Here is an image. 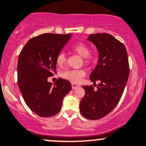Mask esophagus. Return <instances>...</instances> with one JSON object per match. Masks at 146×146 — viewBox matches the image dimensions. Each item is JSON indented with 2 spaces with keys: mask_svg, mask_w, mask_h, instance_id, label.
Instances as JSON below:
<instances>
[{
  "mask_svg": "<svg viewBox=\"0 0 146 146\" xmlns=\"http://www.w3.org/2000/svg\"><path fill=\"white\" fill-rule=\"evenodd\" d=\"M71 86H72V88H73V89H75V88H78V87L80 86V85L77 84H75V83H72Z\"/></svg>",
  "mask_w": 146,
  "mask_h": 146,
  "instance_id": "1",
  "label": "esophagus"
}]
</instances>
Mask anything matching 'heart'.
Masks as SVG:
<instances>
[{
	"label": "heart",
	"instance_id": "1",
	"mask_svg": "<svg viewBox=\"0 0 146 146\" xmlns=\"http://www.w3.org/2000/svg\"><path fill=\"white\" fill-rule=\"evenodd\" d=\"M72 50L82 58H84V62L86 64L91 62L92 58L90 56V48L86 44L79 42L72 46ZM66 57L64 53H60L57 57L56 63L59 66H62L66 63ZM86 75L84 70H67L62 74V78L69 80L72 82L77 83Z\"/></svg>",
	"mask_w": 146,
	"mask_h": 146
}]
</instances>
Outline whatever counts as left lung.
Instances as JSON below:
<instances>
[{
	"instance_id": "1",
	"label": "left lung",
	"mask_w": 146,
	"mask_h": 146,
	"mask_svg": "<svg viewBox=\"0 0 146 146\" xmlns=\"http://www.w3.org/2000/svg\"><path fill=\"white\" fill-rule=\"evenodd\" d=\"M96 46L98 62L89 78L96 83L82 86L85 95L80 101V113L85 118L95 120L105 117L119 102L129 76L128 53L124 44L108 33L90 34L87 38Z\"/></svg>"
}]
</instances>
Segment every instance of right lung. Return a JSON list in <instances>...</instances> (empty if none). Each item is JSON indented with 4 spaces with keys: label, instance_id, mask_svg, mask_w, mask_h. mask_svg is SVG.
Here are the masks:
<instances>
[{
    "label": "right lung",
    "instance_id": "1",
    "mask_svg": "<svg viewBox=\"0 0 146 146\" xmlns=\"http://www.w3.org/2000/svg\"><path fill=\"white\" fill-rule=\"evenodd\" d=\"M71 36L43 33L31 38L20 53L18 86L27 106L40 117L59 113L64 98L71 90L67 80L59 78L54 85L47 80L56 73L57 57Z\"/></svg>",
    "mask_w": 146,
    "mask_h": 146
}]
</instances>
